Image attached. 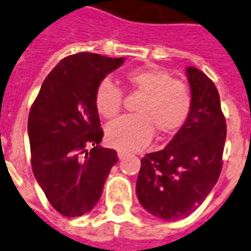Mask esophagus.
<instances>
[{"label":"esophagus","mask_w":251,"mask_h":251,"mask_svg":"<svg viewBox=\"0 0 251 251\" xmlns=\"http://www.w3.org/2000/svg\"><path fill=\"white\" fill-rule=\"evenodd\" d=\"M126 156H127V152H124V151H122V149H118V157H119L120 160L124 158Z\"/></svg>","instance_id":"obj_1"}]
</instances>
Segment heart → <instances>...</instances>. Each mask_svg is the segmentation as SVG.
<instances>
[{"instance_id": "obj_1", "label": "heart", "mask_w": 251, "mask_h": 251, "mask_svg": "<svg viewBox=\"0 0 251 251\" xmlns=\"http://www.w3.org/2000/svg\"><path fill=\"white\" fill-rule=\"evenodd\" d=\"M126 82L143 98L136 107L137 115L123 116L108 126L106 137L110 145L136 151L149 144L154 129L160 135H172L183 126L192 104L187 83L158 68L132 69L126 75ZM94 103L100 115L112 119L123 107V91L103 79L95 89Z\"/></svg>"}]
</instances>
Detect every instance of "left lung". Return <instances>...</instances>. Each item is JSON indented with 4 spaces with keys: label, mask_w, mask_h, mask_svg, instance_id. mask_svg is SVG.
Returning a JSON list of instances; mask_svg holds the SVG:
<instances>
[{
    "label": "left lung",
    "mask_w": 251,
    "mask_h": 251,
    "mask_svg": "<svg viewBox=\"0 0 251 251\" xmlns=\"http://www.w3.org/2000/svg\"><path fill=\"white\" fill-rule=\"evenodd\" d=\"M192 104L184 124L158 152L141 160L136 183L140 204L162 220L191 215L216 184L223 168L226 123L212 79L187 68Z\"/></svg>",
    "instance_id": "1"
}]
</instances>
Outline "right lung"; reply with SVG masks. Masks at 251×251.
I'll return each instance as SVG.
<instances>
[{"instance_id": "add662e5", "label": "right lung", "mask_w": 251, "mask_h": 251, "mask_svg": "<svg viewBox=\"0 0 251 251\" xmlns=\"http://www.w3.org/2000/svg\"><path fill=\"white\" fill-rule=\"evenodd\" d=\"M124 57L79 52L63 59L44 79L28 114L31 166L51 205L67 217L94 208L111 168L114 149L103 137L95 89ZM92 149L90 150V148Z\"/></svg>"}]
</instances>
